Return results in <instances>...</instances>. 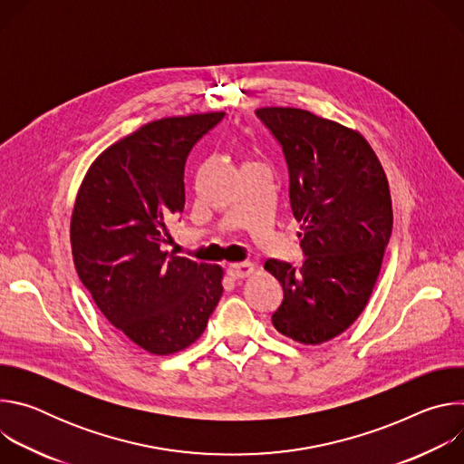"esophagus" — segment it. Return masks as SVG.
<instances>
[{
    "mask_svg": "<svg viewBox=\"0 0 464 464\" xmlns=\"http://www.w3.org/2000/svg\"><path fill=\"white\" fill-rule=\"evenodd\" d=\"M255 272V264L253 262H233L229 264L227 268V276L231 279H244V277H249L251 274Z\"/></svg>",
    "mask_w": 464,
    "mask_h": 464,
    "instance_id": "obj_1",
    "label": "esophagus"
}]
</instances>
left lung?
Listing matches in <instances>:
<instances>
[{"mask_svg": "<svg viewBox=\"0 0 464 464\" xmlns=\"http://www.w3.org/2000/svg\"><path fill=\"white\" fill-rule=\"evenodd\" d=\"M283 147L290 204L301 222V268L268 258L285 297L274 312L277 333L321 345L365 310L392 229L383 167L358 130L290 106L255 110Z\"/></svg>", "mask_w": 464, "mask_h": 464, "instance_id": "left-lung-1", "label": "left lung"}]
</instances>
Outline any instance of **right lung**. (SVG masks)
I'll list each match as a JSON object with an SVG mask.
<instances>
[{"label":"right lung","mask_w":464,"mask_h":464,"mask_svg":"<svg viewBox=\"0 0 464 464\" xmlns=\"http://www.w3.org/2000/svg\"><path fill=\"white\" fill-rule=\"evenodd\" d=\"M224 111L143 124L90 165L73 206L77 274L104 317L131 343L167 356L204 334L224 292L218 264L178 256L163 244L185 208V161Z\"/></svg>","instance_id":"obj_1"}]
</instances>
